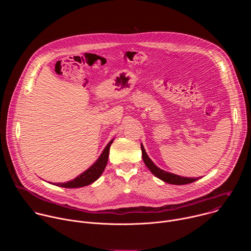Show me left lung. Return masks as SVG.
I'll use <instances>...</instances> for the list:
<instances>
[{
    "label": "left lung",
    "instance_id": "obj_1",
    "mask_svg": "<svg viewBox=\"0 0 251 251\" xmlns=\"http://www.w3.org/2000/svg\"><path fill=\"white\" fill-rule=\"evenodd\" d=\"M141 150H142V158L143 161H144L145 165L147 166V168L151 171V173L156 176L157 177H159L160 180L171 184V185H187V184H191L193 182L198 181L199 178L201 177H188V176H177L175 175L173 173L170 172H166L162 169H160L159 167H157L154 162L149 158V156L147 155L144 146L141 144Z\"/></svg>",
    "mask_w": 251,
    "mask_h": 251
}]
</instances>
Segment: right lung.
<instances>
[{
  "label": "right lung",
  "instance_id": "add662e5",
  "mask_svg": "<svg viewBox=\"0 0 251 251\" xmlns=\"http://www.w3.org/2000/svg\"><path fill=\"white\" fill-rule=\"evenodd\" d=\"M113 141H114V139H112L108 143V144L106 145V147L102 151L99 158L95 161V163L91 167H89L82 174H80L79 176L75 177L74 180H71V181L66 182V183H50V182L49 183L52 184L54 186H58V187H62V188H68V189L81 188V187H85V186H88V185L92 184L102 175V173H103V171H104V169L107 165V162H108L109 149H110V146H111Z\"/></svg>",
  "mask_w": 251,
  "mask_h": 251
}]
</instances>
